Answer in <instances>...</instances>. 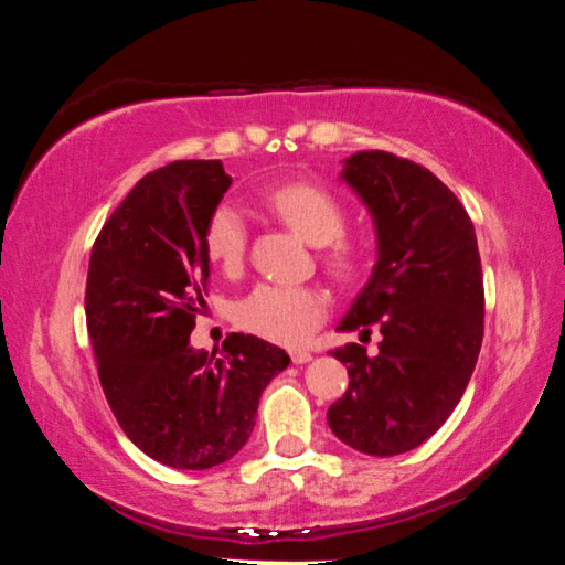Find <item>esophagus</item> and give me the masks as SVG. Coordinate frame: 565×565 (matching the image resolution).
<instances>
[{
  "mask_svg": "<svg viewBox=\"0 0 565 565\" xmlns=\"http://www.w3.org/2000/svg\"><path fill=\"white\" fill-rule=\"evenodd\" d=\"M291 361L294 363H306V361H311V353L306 351V349H294L291 351Z\"/></svg>",
  "mask_w": 565,
  "mask_h": 565,
  "instance_id": "obj_1",
  "label": "esophagus"
}]
</instances>
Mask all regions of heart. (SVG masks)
<instances>
[{
	"instance_id": "obj_1",
	"label": "heart",
	"mask_w": 565,
	"mask_h": 565,
	"mask_svg": "<svg viewBox=\"0 0 565 565\" xmlns=\"http://www.w3.org/2000/svg\"><path fill=\"white\" fill-rule=\"evenodd\" d=\"M262 204L291 226L306 242L319 246L321 266L331 279L351 281L361 271L363 252L347 234V206L327 186L311 181H286L266 189ZM248 248V224L242 209L218 204L206 218L204 252L218 271L236 274ZM329 313V299L317 286L259 284L236 303L234 319L248 333L266 341L296 347L321 327Z\"/></svg>"
}]
</instances>
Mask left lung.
Returning a JSON list of instances; mask_svg holds the SVG:
<instances>
[{
  "mask_svg": "<svg viewBox=\"0 0 565 565\" xmlns=\"http://www.w3.org/2000/svg\"><path fill=\"white\" fill-rule=\"evenodd\" d=\"M341 179L369 206L379 259L339 331H381L331 353L349 388L329 408L331 431L369 456L406 454L451 416L483 341V274L463 204L426 167L388 151H356Z\"/></svg>",
  "mask_w": 565,
  "mask_h": 565,
  "instance_id": "obj_1",
  "label": "left lung"
}]
</instances>
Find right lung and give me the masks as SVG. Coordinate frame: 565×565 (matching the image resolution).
I'll return each mask as SVG.
<instances>
[{"instance_id":"1","label":"right lung","mask_w":565,"mask_h":565,"mask_svg":"<svg viewBox=\"0 0 565 565\" xmlns=\"http://www.w3.org/2000/svg\"><path fill=\"white\" fill-rule=\"evenodd\" d=\"M232 177L218 159L151 171L92 246L87 329L121 431L154 461L204 471L242 451L284 349L228 333L222 353L189 347L209 281L204 226Z\"/></svg>"}]
</instances>
